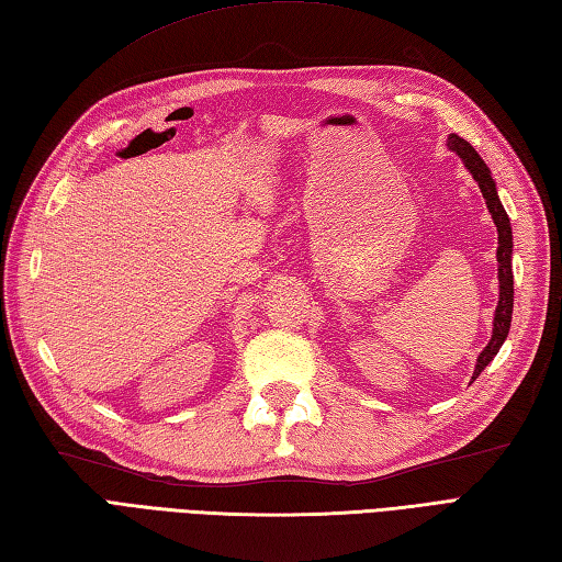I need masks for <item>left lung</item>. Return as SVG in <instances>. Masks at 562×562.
<instances>
[{
    "instance_id": "left-lung-1",
    "label": "left lung",
    "mask_w": 562,
    "mask_h": 562,
    "mask_svg": "<svg viewBox=\"0 0 562 562\" xmlns=\"http://www.w3.org/2000/svg\"><path fill=\"white\" fill-rule=\"evenodd\" d=\"M447 147L451 151H457V157L463 161L465 169L473 176V181L479 183L481 193L485 198L487 212L493 214V222L497 226V282H499V300H497V308L493 316V336L491 342L485 345L483 352L475 360V369L471 381L479 379V374L483 369L493 362V357L503 348V342L507 340L509 333V324H512V308H515V274H512V248H515V241H512V224L507 212L499 202L497 195V186L495 178L487 169V164L481 159V154L475 151L469 142L459 135H449Z\"/></svg>"
}]
</instances>
